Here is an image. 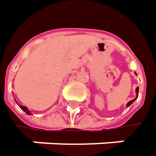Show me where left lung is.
<instances>
[{
    "label": "left lung",
    "instance_id": "8db88e82",
    "mask_svg": "<svg viewBox=\"0 0 156 156\" xmlns=\"http://www.w3.org/2000/svg\"><path fill=\"white\" fill-rule=\"evenodd\" d=\"M136 93H137V95H138V93H139V88H138V87H137V88H136ZM137 98H138V97H137ZM136 98H134L133 100H131V101H129L128 104H127V107H128V106H130V105H132V104H133V102L135 101V99H136Z\"/></svg>",
    "mask_w": 156,
    "mask_h": 156
}]
</instances>
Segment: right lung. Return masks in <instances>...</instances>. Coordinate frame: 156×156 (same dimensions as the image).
Returning <instances> with one entry per match:
<instances>
[{"instance_id": "obj_1", "label": "right lung", "mask_w": 156, "mask_h": 156, "mask_svg": "<svg viewBox=\"0 0 156 156\" xmlns=\"http://www.w3.org/2000/svg\"><path fill=\"white\" fill-rule=\"evenodd\" d=\"M20 108H21V109H22V110H23V112H25L27 113L28 115H30V111L28 110V109H27V108H26V107H25V106H20Z\"/></svg>"}]
</instances>
